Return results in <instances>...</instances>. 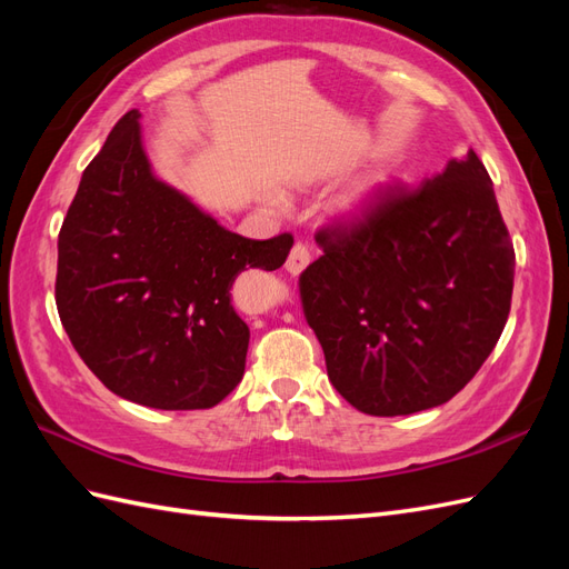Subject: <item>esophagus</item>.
Returning <instances> with one entry per match:
<instances>
[{"mask_svg":"<svg viewBox=\"0 0 569 569\" xmlns=\"http://www.w3.org/2000/svg\"><path fill=\"white\" fill-rule=\"evenodd\" d=\"M308 263H311V251H308L306 244H295V247H291V251H289V258H287L284 268L291 274H299V272L306 270Z\"/></svg>","mask_w":569,"mask_h":569,"instance_id":"34e87169","label":"esophagus"}]
</instances>
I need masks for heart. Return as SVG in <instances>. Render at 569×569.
<instances>
[{"label":"heart","mask_w":569,"mask_h":569,"mask_svg":"<svg viewBox=\"0 0 569 569\" xmlns=\"http://www.w3.org/2000/svg\"><path fill=\"white\" fill-rule=\"evenodd\" d=\"M339 211L349 218H363L370 211V187L358 189V192L343 197L339 201Z\"/></svg>","instance_id":"1"}]
</instances>
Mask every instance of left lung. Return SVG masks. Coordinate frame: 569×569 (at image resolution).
I'll return each instance as SVG.
<instances>
[{
  "mask_svg": "<svg viewBox=\"0 0 569 569\" xmlns=\"http://www.w3.org/2000/svg\"><path fill=\"white\" fill-rule=\"evenodd\" d=\"M301 303L327 377L377 418L441 406L501 337L515 251L493 182L470 149L418 189L389 187L370 211L316 234Z\"/></svg>",
  "mask_w": 569,
  "mask_h": 569,
  "instance_id": "8db88e82",
  "label": "left lung"
}]
</instances>
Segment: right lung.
Here are the masks:
<instances>
[{
    "label": "right lung",
    "instance_id": "add662e5",
    "mask_svg": "<svg viewBox=\"0 0 569 569\" xmlns=\"http://www.w3.org/2000/svg\"><path fill=\"white\" fill-rule=\"evenodd\" d=\"M291 234L247 239L151 173L140 111L84 168L59 232L57 308L76 351L120 399L213 408L244 375L249 327L230 289L287 261Z\"/></svg>",
    "mask_w": 569,
    "mask_h": 569
}]
</instances>
